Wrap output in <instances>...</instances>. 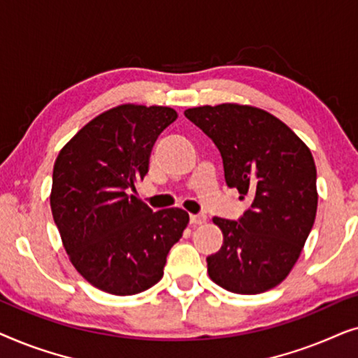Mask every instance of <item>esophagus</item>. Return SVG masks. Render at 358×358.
<instances>
[{"label": "esophagus", "mask_w": 358, "mask_h": 358, "mask_svg": "<svg viewBox=\"0 0 358 358\" xmlns=\"http://www.w3.org/2000/svg\"><path fill=\"white\" fill-rule=\"evenodd\" d=\"M205 222H207L205 215H190V223L192 224H202Z\"/></svg>", "instance_id": "obj_1"}]
</instances>
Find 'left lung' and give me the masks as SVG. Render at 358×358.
Returning a JSON list of instances; mask_svg holds the SVG:
<instances>
[{"instance_id":"8db88e82","label":"left lung","mask_w":358,"mask_h":358,"mask_svg":"<svg viewBox=\"0 0 358 358\" xmlns=\"http://www.w3.org/2000/svg\"><path fill=\"white\" fill-rule=\"evenodd\" d=\"M184 115L217 145L228 187L251 200L238 222L213 218L223 244L207 257L208 275L239 295L271 290L290 273L315 223L311 151L282 120L252 106H202Z\"/></svg>"}]
</instances>
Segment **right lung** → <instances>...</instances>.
Listing matches in <instances>:
<instances>
[{"mask_svg":"<svg viewBox=\"0 0 358 358\" xmlns=\"http://www.w3.org/2000/svg\"><path fill=\"white\" fill-rule=\"evenodd\" d=\"M176 119L171 107L117 106L83 127L57 156L53 220L73 266L102 292L136 295L158 283L187 227L184 210L153 212L130 194L148 173L156 138Z\"/></svg>","mask_w":358,"mask_h":358,"instance_id":"add662e5","label":"right lung"}]
</instances>
